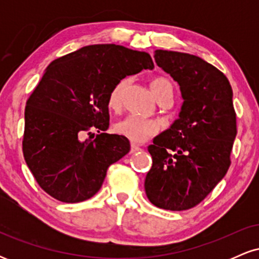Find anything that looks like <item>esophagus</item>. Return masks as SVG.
Returning a JSON list of instances; mask_svg holds the SVG:
<instances>
[{"mask_svg":"<svg viewBox=\"0 0 259 259\" xmlns=\"http://www.w3.org/2000/svg\"><path fill=\"white\" fill-rule=\"evenodd\" d=\"M140 150H141V148H140L139 145H136V144L130 145V152H132V153L138 152V151H140Z\"/></svg>","mask_w":259,"mask_h":259,"instance_id":"esophagus-1","label":"esophagus"}]
</instances>
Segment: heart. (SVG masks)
I'll list each match as a JSON object with an SVG mask.
<instances>
[{
	"label": "heart",
	"instance_id": "1",
	"mask_svg": "<svg viewBox=\"0 0 259 259\" xmlns=\"http://www.w3.org/2000/svg\"><path fill=\"white\" fill-rule=\"evenodd\" d=\"M126 78L120 79L119 81L115 82L113 85L108 94V99H107V103L108 107L112 109H119L121 106V99H123V92L125 90V86L127 85ZM151 91H152L154 99L157 101H160L165 97H173L174 86L165 78H156L151 81L150 84ZM115 133L119 135L124 136V138L129 139L130 141L138 142H145L152 136L156 135L159 132V125L157 121L152 119H145V118H140L138 115H127L118 121L114 125Z\"/></svg>",
	"mask_w": 259,
	"mask_h": 259
}]
</instances>
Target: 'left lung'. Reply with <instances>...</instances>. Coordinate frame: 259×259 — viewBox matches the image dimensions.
<instances>
[{"instance_id": "8db88e82", "label": "left lung", "mask_w": 259, "mask_h": 259, "mask_svg": "<svg viewBox=\"0 0 259 259\" xmlns=\"http://www.w3.org/2000/svg\"><path fill=\"white\" fill-rule=\"evenodd\" d=\"M154 61L180 86L179 118L148 146L145 179L156 207L185 210L206 198L227 174L236 138L233 89L212 64L189 53L154 51Z\"/></svg>"}]
</instances>
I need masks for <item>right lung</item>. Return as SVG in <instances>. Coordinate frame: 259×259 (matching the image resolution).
Returning <instances> with one entry per match:
<instances>
[{
    "instance_id": "1",
    "label": "right lung",
    "mask_w": 259,
    "mask_h": 259,
    "mask_svg": "<svg viewBox=\"0 0 259 259\" xmlns=\"http://www.w3.org/2000/svg\"><path fill=\"white\" fill-rule=\"evenodd\" d=\"M153 68L147 52L114 44L81 47L49 64L26 102L23 138L25 162L45 192L65 203L97 194L109 165L130 151L126 138L105 133L109 91ZM91 130L101 133L81 140Z\"/></svg>"
}]
</instances>
